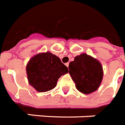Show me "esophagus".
Listing matches in <instances>:
<instances>
[{"label":"esophagus","mask_w":125,"mask_h":125,"mask_svg":"<svg viewBox=\"0 0 125 125\" xmlns=\"http://www.w3.org/2000/svg\"><path fill=\"white\" fill-rule=\"evenodd\" d=\"M65 65H66V66H67V67H69V62H67V63L65 64Z\"/></svg>","instance_id":"34e87169"}]
</instances>
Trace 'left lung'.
Instances as JSON below:
<instances>
[{"instance_id": "1", "label": "left lung", "mask_w": 125, "mask_h": 125, "mask_svg": "<svg viewBox=\"0 0 125 125\" xmlns=\"http://www.w3.org/2000/svg\"><path fill=\"white\" fill-rule=\"evenodd\" d=\"M69 74L80 92L89 94L98 89L103 78V69L99 61L87 54L75 56L69 65Z\"/></svg>"}]
</instances>
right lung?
<instances>
[{"mask_svg":"<svg viewBox=\"0 0 125 125\" xmlns=\"http://www.w3.org/2000/svg\"><path fill=\"white\" fill-rule=\"evenodd\" d=\"M29 83L38 92L54 89L58 79L69 70L61 59L50 52L33 56L26 67Z\"/></svg>","mask_w":125,"mask_h":125,"instance_id":"1","label":"right lung"}]
</instances>
